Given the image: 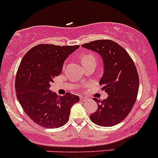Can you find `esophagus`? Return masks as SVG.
<instances>
[{
    "mask_svg": "<svg viewBox=\"0 0 158 158\" xmlns=\"http://www.w3.org/2000/svg\"><path fill=\"white\" fill-rule=\"evenodd\" d=\"M80 99H81V102H85V101L87 100V98H86V97H84V96H81V98H80Z\"/></svg>",
    "mask_w": 158,
    "mask_h": 158,
    "instance_id": "34e87169",
    "label": "esophagus"
}]
</instances>
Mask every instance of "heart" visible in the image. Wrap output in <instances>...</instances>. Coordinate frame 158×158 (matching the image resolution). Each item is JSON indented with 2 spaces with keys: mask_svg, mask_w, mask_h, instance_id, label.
<instances>
[{
  "mask_svg": "<svg viewBox=\"0 0 158 158\" xmlns=\"http://www.w3.org/2000/svg\"><path fill=\"white\" fill-rule=\"evenodd\" d=\"M95 59V56H94L93 54H89V53H85V54H83L81 56V61L83 64H84L86 62L89 61V60Z\"/></svg>",
  "mask_w": 158,
  "mask_h": 158,
  "instance_id": "b5f03b06",
  "label": "heart"
}]
</instances>
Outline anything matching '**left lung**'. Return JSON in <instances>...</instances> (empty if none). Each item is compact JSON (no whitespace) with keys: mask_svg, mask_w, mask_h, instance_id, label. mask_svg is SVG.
Listing matches in <instances>:
<instances>
[{"mask_svg":"<svg viewBox=\"0 0 158 158\" xmlns=\"http://www.w3.org/2000/svg\"><path fill=\"white\" fill-rule=\"evenodd\" d=\"M82 47L102 56L104 73L99 84L109 95L103 101L93 98L98 106L90 119L100 126H113L126 118L136 102L139 76L135 64L127 51L112 40H95Z\"/></svg>","mask_w":158,"mask_h":158,"instance_id":"8db88e82","label":"left lung"}]
</instances>
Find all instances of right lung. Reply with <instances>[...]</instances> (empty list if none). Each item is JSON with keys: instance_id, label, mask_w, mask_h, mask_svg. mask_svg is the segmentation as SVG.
<instances>
[{"instance_id": "obj_1", "label": "right lung", "mask_w": 158, "mask_h": 158, "mask_svg": "<svg viewBox=\"0 0 158 158\" xmlns=\"http://www.w3.org/2000/svg\"><path fill=\"white\" fill-rule=\"evenodd\" d=\"M79 47L40 44L28 51L19 65L15 85L17 98L26 114L42 127L64 125L71 108L79 102L77 95L67 93L60 96L50 90L65 59Z\"/></svg>"}]
</instances>
